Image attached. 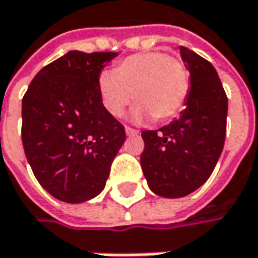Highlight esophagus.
<instances>
[{"mask_svg":"<svg viewBox=\"0 0 258 258\" xmlns=\"http://www.w3.org/2000/svg\"><path fill=\"white\" fill-rule=\"evenodd\" d=\"M140 131L136 128H131V127H125V134L127 136H136V134H139Z\"/></svg>","mask_w":258,"mask_h":258,"instance_id":"esophagus-1","label":"esophagus"}]
</instances>
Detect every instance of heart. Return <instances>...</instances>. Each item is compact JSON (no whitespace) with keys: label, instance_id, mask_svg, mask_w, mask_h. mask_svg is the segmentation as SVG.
<instances>
[{"label":"heart","instance_id":"heart-1","mask_svg":"<svg viewBox=\"0 0 258 258\" xmlns=\"http://www.w3.org/2000/svg\"><path fill=\"white\" fill-rule=\"evenodd\" d=\"M98 87L102 105L112 116L124 114L134 93V100L139 102L133 111L136 121L152 116L168 121L187 102L189 71L179 58L166 52L136 53L122 59L114 73L103 71Z\"/></svg>","mask_w":258,"mask_h":258}]
</instances>
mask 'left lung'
Masks as SVG:
<instances>
[{"label": "left lung", "mask_w": 258, "mask_h": 258, "mask_svg": "<svg viewBox=\"0 0 258 258\" xmlns=\"http://www.w3.org/2000/svg\"><path fill=\"white\" fill-rule=\"evenodd\" d=\"M189 71V93L178 119L142 131L140 163L150 189L178 199L202 187L219 159L226 134L228 98L215 67L185 46L179 48Z\"/></svg>", "instance_id": "1"}]
</instances>
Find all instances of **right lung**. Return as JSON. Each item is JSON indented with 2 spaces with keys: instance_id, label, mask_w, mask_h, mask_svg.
<instances>
[{
  "instance_id": "right-lung-1",
  "label": "right lung",
  "mask_w": 258,
  "mask_h": 258,
  "mask_svg": "<svg viewBox=\"0 0 258 258\" xmlns=\"http://www.w3.org/2000/svg\"><path fill=\"white\" fill-rule=\"evenodd\" d=\"M116 52L70 51L39 71L22 102V142L39 184L83 203L105 188L125 128L106 112L99 74Z\"/></svg>"
}]
</instances>
